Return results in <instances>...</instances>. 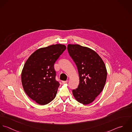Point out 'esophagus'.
<instances>
[{"label":"esophagus","instance_id":"1","mask_svg":"<svg viewBox=\"0 0 132 132\" xmlns=\"http://www.w3.org/2000/svg\"><path fill=\"white\" fill-rule=\"evenodd\" d=\"M68 82V80H63V81H62V83L63 84H65V83H67Z\"/></svg>","mask_w":132,"mask_h":132}]
</instances>
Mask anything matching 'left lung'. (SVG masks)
Here are the masks:
<instances>
[{
    "label": "left lung",
    "mask_w": 132,
    "mask_h": 132,
    "mask_svg": "<svg viewBox=\"0 0 132 132\" xmlns=\"http://www.w3.org/2000/svg\"><path fill=\"white\" fill-rule=\"evenodd\" d=\"M67 50L79 75V85L72 90L73 95L80 103L89 104L104 88L107 76L105 64L97 53L88 47L68 44Z\"/></svg>",
    "instance_id": "8db88e82"
}]
</instances>
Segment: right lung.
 Returning <instances> with one entry per match:
<instances>
[{"instance_id":"add662e5","label":"right lung","mask_w":132,"mask_h":132,"mask_svg":"<svg viewBox=\"0 0 132 132\" xmlns=\"http://www.w3.org/2000/svg\"><path fill=\"white\" fill-rule=\"evenodd\" d=\"M66 46L55 44L41 48L27 60L21 73V81L27 95L41 105L55 98L60 84L56 80L54 64Z\"/></svg>"}]
</instances>
